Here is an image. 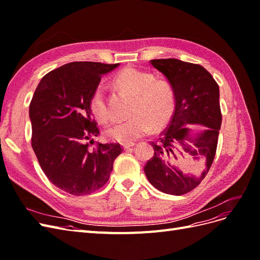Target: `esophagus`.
<instances>
[{"label": "esophagus", "instance_id": "34e87169", "mask_svg": "<svg viewBox=\"0 0 260 260\" xmlns=\"http://www.w3.org/2000/svg\"><path fill=\"white\" fill-rule=\"evenodd\" d=\"M133 146H135V143H124V144H122V147L124 149H128V148L133 147Z\"/></svg>", "mask_w": 260, "mask_h": 260}]
</instances>
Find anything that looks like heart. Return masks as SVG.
Instances as JSON below:
<instances>
[{
	"label": "heart",
	"mask_w": 260,
	"mask_h": 260,
	"mask_svg": "<svg viewBox=\"0 0 260 260\" xmlns=\"http://www.w3.org/2000/svg\"><path fill=\"white\" fill-rule=\"evenodd\" d=\"M118 88L133 95L129 119L116 122L105 135L108 140L119 143H132L153 129V123L166 122L175 109V94L170 83L165 79H155L151 73L127 68L116 77ZM90 111L100 123H107L111 111L102 85L93 91L90 99Z\"/></svg>",
	"instance_id": "heart-1"
}]
</instances>
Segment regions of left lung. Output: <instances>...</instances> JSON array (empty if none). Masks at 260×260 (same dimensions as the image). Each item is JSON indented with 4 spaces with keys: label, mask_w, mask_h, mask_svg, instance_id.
Returning <instances> with one entry per match:
<instances>
[{
    "label": "left lung",
    "mask_w": 260,
    "mask_h": 260,
    "mask_svg": "<svg viewBox=\"0 0 260 260\" xmlns=\"http://www.w3.org/2000/svg\"><path fill=\"white\" fill-rule=\"evenodd\" d=\"M151 65L167 78L174 90L176 106L168 127L151 142L154 155L145 164L144 172L157 190L183 195L202 182L215 158L222 120L219 86L199 64L166 58L152 59ZM188 123L203 124L206 128L191 138ZM185 159L202 164L204 170L199 177L187 176L178 169Z\"/></svg>",
    "instance_id": "left-lung-1"
}]
</instances>
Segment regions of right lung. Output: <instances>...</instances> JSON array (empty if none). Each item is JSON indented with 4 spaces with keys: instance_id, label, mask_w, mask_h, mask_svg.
Segmentation results:
<instances>
[{
    "instance_id": "right-lung-1",
    "label": "right lung",
    "mask_w": 260,
    "mask_h": 260,
    "mask_svg": "<svg viewBox=\"0 0 260 260\" xmlns=\"http://www.w3.org/2000/svg\"><path fill=\"white\" fill-rule=\"evenodd\" d=\"M118 64L74 61L46 74L30 102L31 146L51 182L72 195H86L104 186L119 143H94L100 129L91 117L90 99L102 75Z\"/></svg>"
}]
</instances>
